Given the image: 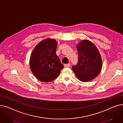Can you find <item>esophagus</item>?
<instances>
[{"label": "esophagus", "mask_w": 123, "mask_h": 123, "mask_svg": "<svg viewBox=\"0 0 123 123\" xmlns=\"http://www.w3.org/2000/svg\"><path fill=\"white\" fill-rule=\"evenodd\" d=\"M70 66V64H64V67L65 68H68Z\"/></svg>", "instance_id": "esophagus-1"}]
</instances>
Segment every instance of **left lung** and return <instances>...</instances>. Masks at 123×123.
I'll return each mask as SVG.
<instances>
[{
	"label": "left lung",
	"instance_id": "1",
	"mask_svg": "<svg viewBox=\"0 0 123 123\" xmlns=\"http://www.w3.org/2000/svg\"><path fill=\"white\" fill-rule=\"evenodd\" d=\"M78 63L72 67L77 78L84 82L91 81L100 73L102 60L99 51L91 41L82 40L77 45Z\"/></svg>",
	"mask_w": 123,
	"mask_h": 123
}]
</instances>
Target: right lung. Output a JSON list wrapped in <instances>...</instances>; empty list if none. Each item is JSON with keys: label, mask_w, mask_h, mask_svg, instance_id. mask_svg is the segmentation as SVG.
<instances>
[{"label": "right lung", "mask_w": 123, "mask_h": 123, "mask_svg": "<svg viewBox=\"0 0 123 123\" xmlns=\"http://www.w3.org/2000/svg\"><path fill=\"white\" fill-rule=\"evenodd\" d=\"M57 46L56 40L45 39L36 45L31 54L30 69L41 82H49L55 79L64 68L56 53Z\"/></svg>", "instance_id": "add662e5"}]
</instances>
